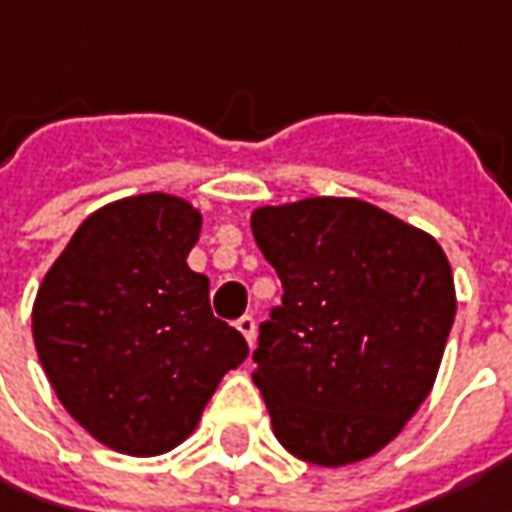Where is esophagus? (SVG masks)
<instances>
[{
  "label": "esophagus",
  "instance_id": "obj_1",
  "mask_svg": "<svg viewBox=\"0 0 512 512\" xmlns=\"http://www.w3.org/2000/svg\"><path fill=\"white\" fill-rule=\"evenodd\" d=\"M237 329L243 332V338L249 341V346H255V318L252 315H243V318H237Z\"/></svg>",
  "mask_w": 512,
  "mask_h": 512
}]
</instances>
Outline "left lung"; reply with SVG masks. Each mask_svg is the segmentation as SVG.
Wrapping results in <instances>:
<instances>
[{
	"label": "left lung",
	"instance_id": "obj_1",
	"mask_svg": "<svg viewBox=\"0 0 512 512\" xmlns=\"http://www.w3.org/2000/svg\"><path fill=\"white\" fill-rule=\"evenodd\" d=\"M252 232L283 283L252 352L278 441L321 467L378 453L433 389L456 321L447 255L352 197L257 209Z\"/></svg>",
	"mask_w": 512,
	"mask_h": 512
}]
</instances>
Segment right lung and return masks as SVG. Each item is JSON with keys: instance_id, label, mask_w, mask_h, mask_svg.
I'll return each instance as SVG.
<instances>
[{"instance_id": "add662e5", "label": "right lung", "mask_w": 512, "mask_h": 512, "mask_svg": "<svg viewBox=\"0 0 512 512\" xmlns=\"http://www.w3.org/2000/svg\"><path fill=\"white\" fill-rule=\"evenodd\" d=\"M200 214L171 194L125 197L79 226L34 303V344L62 407L105 447L160 456L197 427L249 355L214 318L186 257Z\"/></svg>"}]
</instances>
